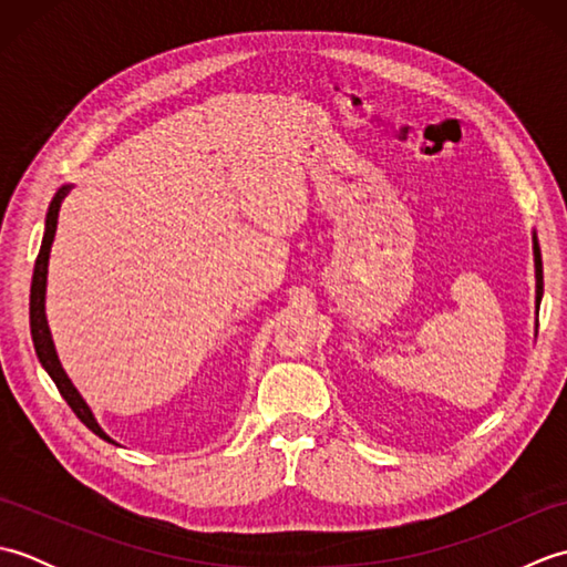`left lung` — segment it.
<instances>
[{"label": "left lung", "mask_w": 567, "mask_h": 567, "mask_svg": "<svg viewBox=\"0 0 567 567\" xmlns=\"http://www.w3.org/2000/svg\"><path fill=\"white\" fill-rule=\"evenodd\" d=\"M534 265H536V311L540 307V297H544V262H540V248L534 234Z\"/></svg>", "instance_id": "8db88e82"}]
</instances>
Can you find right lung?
Wrapping results in <instances>:
<instances>
[{
  "instance_id": "obj_1",
  "label": "right lung",
  "mask_w": 567,
  "mask_h": 567,
  "mask_svg": "<svg viewBox=\"0 0 567 567\" xmlns=\"http://www.w3.org/2000/svg\"><path fill=\"white\" fill-rule=\"evenodd\" d=\"M72 185H63L51 202V207H48L45 214V231H43V240H41V250H39V258H35V268H33V280H31V302H29V319H31V339H33V348H35V355H39L41 365L45 368L48 375L55 382L58 392L63 394V400L70 404L72 412L78 414V419L82 421L84 426H87L92 433H97L100 439L114 443L106 433L102 431V426L97 424V419H94L92 409L87 406V402L82 400V394L75 390V384L70 382V378L65 375L63 365H60L58 353H55V346L51 339V329H48V319H45V277H48V258H51V246H53V238H55V226H58V212H60V204H63L65 195L70 192Z\"/></svg>"
}]
</instances>
